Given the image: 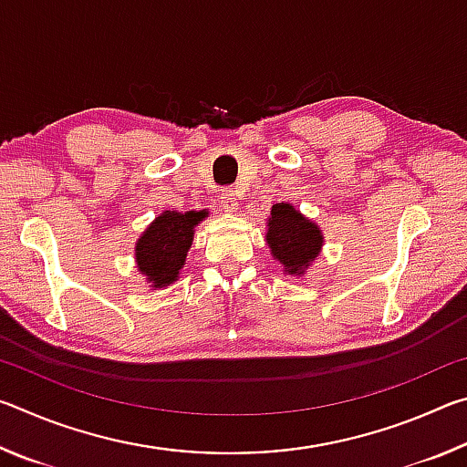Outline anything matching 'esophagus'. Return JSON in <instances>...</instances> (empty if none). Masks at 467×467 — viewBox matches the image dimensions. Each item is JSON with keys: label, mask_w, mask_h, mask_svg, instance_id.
<instances>
[{"label": "esophagus", "mask_w": 467, "mask_h": 467, "mask_svg": "<svg viewBox=\"0 0 467 467\" xmlns=\"http://www.w3.org/2000/svg\"><path fill=\"white\" fill-rule=\"evenodd\" d=\"M220 205H223V210L228 212V214L239 210V202H236V193L233 189H224L223 195H220Z\"/></svg>", "instance_id": "1"}]
</instances>
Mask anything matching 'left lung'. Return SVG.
Here are the masks:
<instances>
[{
	"mask_svg": "<svg viewBox=\"0 0 467 467\" xmlns=\"http://www.w3.org/2000/svg\"><path fill=\"white\" fill-rule=\"evenodd\" d=\"M267 247L290 275L305 274L323 247V234L313 220L305 218L290 203L272 205L265 233Z\"/></svg>",
	"mask_w": 467,
	"mask_h": 467,
	"instance_id": "obj_1",
	"label": "left lung"
}]
</instances>
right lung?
<instances>
[{"label":"right lung","instance_id":"1","mask_svg":"<svg viewBox=\"0 0 467 467\" xmlns=\"http://www.w3.org/2000/svg\"><path fill=\"white\" fill-rule=\"evenodd\" d=\"M208 216V212L164 210L136 243L138 270L146 275L150 288H164L179 278L187 251L193 243L195 226Z\"/></svg>","mask_w":467,"mask_h":467}]
</instances>
